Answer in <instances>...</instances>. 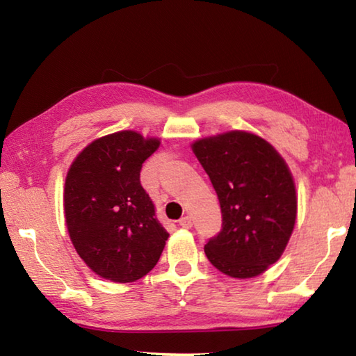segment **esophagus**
<instances>
[{
	"instance_id": "1",
	"label": "esophagus",
	"mask_w": 356,
	"mask_h": 356,
	"mask_svg": "<svg viewBox=\"0 0 356 356\" xmlns=\"http://www.w3.org/2000/svg\"><path fill=\"white\" fill-rule=\"evenodd\" d=\"M179 226H182L185 229H190L193 226V221H191V216L190 215H185L182 218L179 220Z\"/></svg>"
}]
</instances>
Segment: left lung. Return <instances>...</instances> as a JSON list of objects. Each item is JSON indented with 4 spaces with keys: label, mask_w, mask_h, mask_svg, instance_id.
Listing matches in <instances>:
<instances>
[{
    "label": "left lung",
    "mask_w": 356,
    "mask_h": 356,
    "mask_svg": "<svg viewBox=\"0 0 356 356\" xmlns=\"http://www.w3.org/2000/svg\"><path fill=\"white\" fill-rule=\"evenodd\" d=\"M218 195L222 225L204 246L225 275L252 278L281 257L297 218L292 174L270 144L229 131L193 144Z\"/></svg>",
    "instance_id": "left-lung-1"
}]
</instances>
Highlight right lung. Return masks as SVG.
Segmentation results:
<instances>
[{
  "label": "right lung",
  "instance_id": "add662e5",
  "mask_svg": "<svg viewBox=\"0 0 356 356\" xmlns=\"http://www.w3.org/2000/svg\"><path fill=\"white\" fill-rule=\"evenodd\" d=\"M160 146L155 138L125 130L99 138L76 156L65 179L64 212L69 236L92 272L131 282L152 270L170 234L140 172Z\"/></svg>",
  "mask_w": 356,
  "mask_h": 356
}]
</instances>
